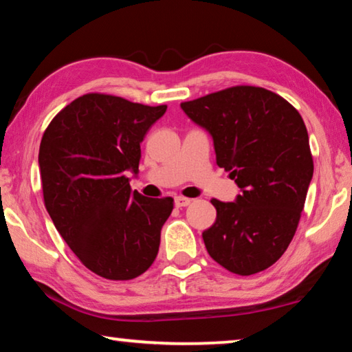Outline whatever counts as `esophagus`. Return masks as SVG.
Returning a JSON list of instances; mask_svg holds the SVG:
<instances>
[{"label":"esophagus","instance_id":"esophagus-1","mask_svg":"<svg viewBox=\"0 0 352 352\" xmlns=\"http://www.w3.org/2000/svg\"><path fill=\"white\" fill-rule=\"evenodd\" d=\"M190 199H188V197H183V195H178V197H175V206L177 208H184V206H188V205H190Z\"/></svg>","mask_w":352,"mask_h":352}]
</instances>
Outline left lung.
<instances>
[{"label": "left lung", "mask_w": 352, "mask_h": 352, "mask_svg": "<svg viewBox=\"0 0 352 352\" xmlns=\"http://www.w3.org/2000/svg\"><path fill=\"white\" fill-rule=\"evenodd\" d=\"M180 105L211 133L219 168L242 190L236 201L211 200L217 217L201 234L208 253L241 276L269 269L294 239L314 175L305 121L279 94L252 85Z\"/></svg>", "instance_id": "obj_1"}]
</instances>
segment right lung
I'll return each instance as SVG.
<instances>
[{
    "label": "right lung",
    "mask_w": 352,
    "mask_h": 352,
    "mask_svg": "<svg viewBox=\"0 0 352 352\" xmlns=\"http://www.w3.org/2000/svg\"><path fill=\"white\" fill-rule=\"evenodd\" d=\"M168 105L87 93L52 118L40 142L43 201L88 270L111 281L144 273L158 254L174 199H148L129 184L141 141Z\"/></svg>",
    "instance_id": "1"
}]
</instances>
